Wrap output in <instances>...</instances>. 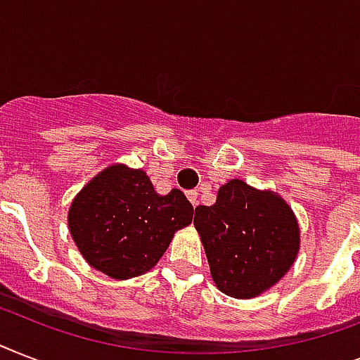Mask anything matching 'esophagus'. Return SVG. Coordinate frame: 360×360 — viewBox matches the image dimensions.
I'll return each mask as SVG.
<instances>
[{
  "label": "esophagus",
  "mask_w": 360,
  "mask_h": 360,
  "mask_svg": "<svg viewBox=\"0 0 360 360\" xmlns=\"http://www.w3.org/2000/svg\"><path fill=\"white\" fill-rule=\"evenodd\" d=\"M186 198L191 200V203L196 207L198 205V192L196 191H191V192H186Z\"/></svg>",
  "instance_id": "1"
}]
</instances>
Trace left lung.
Returning a JSON list of instances; mask_svg holds the SVG:
<instances>
[{
  "label": "left lung",
  "mask_w": 360,
  "mask_h": 360,
  "mask_svg": "<svg viewBox=\"0 0 360 360\" xmlns=\"http://www.w3.org/2000/svg\"><path fill=\"white\" fill-rule=\"evenodd\" d=\"M194 226L214 284L236 299L273 288L290 271L301 243L290 205L276 192L240 179L220 186L213 205H198Z\"/></svg>",
  "instance_id": "8db88e82"
}]
</instances>
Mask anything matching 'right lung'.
<instances>
[{
  "instance_id": "add662e5",
  "label": "right lung",
  "mask_w": 360,
  "mask_h": 360,
  "mask_svg": "<svg viewBox=\"0 0 360 360\" xmlns=\"http://www.w3.org/2000/svg\"><path fill=\"white\" fill-rule=\"evenodd\" d=\"M192 214L194 207L181 191L160 196L143 169L114 164L72 200L69 230L93 269L127 280L155 267Z\"/></svg>"
}]
</instances>
